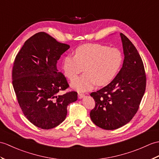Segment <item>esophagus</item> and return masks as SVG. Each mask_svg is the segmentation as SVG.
Masks as SVG:
<instances>
[{"label": "esophagus", "instance_id": "1", "mask_svg": "<svg viewBox=\"0 0 159 159\" xmlns=\"http://www.w3.org/2000/svg\"><path fill=\"white\" fill-rule=\"evenodd\" d=\"M84 95H84V93H78V97H79V99H81V98H84Z\"/></svg>", "mask_w": 159, "mask_h": 159}]
</instances>
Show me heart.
I'll use <instances>...</instances> for the list:
<instances>
[{
  "label": "heart",
  "mask_w": 159,
  "mask_h": 159,
  "mask_svg": "<svg viewBox=\"0 0 159 159\" xmlns=\"http://www.w3.org/2000/svg\"><path fill=\"white\" fill-rule=\"evenodd\" d=\"M123 62V55L114 47L85 44L77 47L75 55L63 58L61 68L66 77L73 80L84 69L86 72L74 80L71 86L79 91L91 89L96 83L105 85L116 76Z\"/></svg>",
  "instance_id": "b5f03b06"
}]
</instances>
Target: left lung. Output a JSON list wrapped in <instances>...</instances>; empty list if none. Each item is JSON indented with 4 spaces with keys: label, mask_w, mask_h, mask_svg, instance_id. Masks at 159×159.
<instances>
[{
    "label": "left lung",
    "mask_w": 159,
    "mask_h": 159,
    "mask_svg": "<svg viewBox=\"0 0 159 159\" xmlns=\"http://www.w3.org/2000/svg\"><path fill=\"white\" fill-rule=\"evenodd\" d=\"M120 35L125 55L123 67L111 83L90 94L95 102L91 119L106 130L123 127L134 118L146 86L144 66L138 50L126 36Z\"/></svg>",
    "instance_id": "1"
}]
</instances>
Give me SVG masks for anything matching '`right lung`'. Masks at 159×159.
Returning <instances> with one entry per match:
<instances>
[{
  "label": "right lung",
  "instance_id": "obj_1",
  "mask_svg": "<svg viewBox=\"0 0 159 159\" xmlns=\"http://www.w3.org/2000/svg\"><path fill=\"white\" fill-rule=\"evenodd\" d=\"M69 48L40 32L25 42L15 59L12 83L18 104L27 119L43 129L61 123L68 105L77 100L76 91L58 95L69 87L57 67V60Z\"/></svg>",
  "mask_w": 159,
  "mask_h": 159
}]
</instances>
